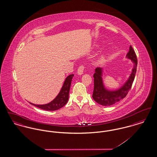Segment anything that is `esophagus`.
Listing matches in <instances>:
<instances>
[{"mask_svg": "<svg viewBox=\"0 0 157 157\" xmlns=\"http://www.w3.org/2000/svg\"><path fill=\"white\" fill-rule=\"evenodd\" d=\"M83 70H84V66L83 65H81L79 68L78 69V71H77V74L79 75H81L83 74Z\"/></svg>", "mask_w": 157, "mask_h": 157, "instance_id": "esophagus-1", "label": "esophagus"}]
</instances>
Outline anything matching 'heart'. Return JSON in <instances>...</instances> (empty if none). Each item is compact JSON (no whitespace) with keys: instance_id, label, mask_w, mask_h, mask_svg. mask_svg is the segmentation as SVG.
<instances>
[{"instance_id":"1","label":"heart","mask_w":157,"mask_h":157,"mask_svg":"<svg viewBox=\"0 0 157 157\" xmlns=\"http://www.w3.org/2000/svg\"><path fill=\"white\" fill-rule=\"evenodd\" d=\"M103 59H104V58H101V61H102Z\"/></svg>"}]
</instances>
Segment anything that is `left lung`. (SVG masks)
<instances>
[{
	"label": "left lung",
	"mask_w": 157,
	"mask_h": 157,
	"mask_svg": "<svg viewBox=\"0 0 157 157\" xmlns=\"http://www.w3.org/2000/svg\"><path fill=\"white\" fill-rule=\"evenodd\" d=\"M126 58L131 60L134 67L126 82L117 90H108L105 87L102 78L104 74V69L102 67H97L95 69V74H94V89L92 98L99 104L105 106H110L119 102L127 96L134 82L138 63L136 54L131 46L129 47Z\"/></svg>",
	"instance_id": "left-lung-1"
}]
</instances>
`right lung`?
<instances>
[{"label": "right lung", "mask_w": 157, "mask_h": 157, "mask_svg": "<svg viewBox=\"0 0 157 157\" xmlns=\"http://www.w3.org/2000/svg\"><path fill=\"white\" fill-rule=\"evenodd\" d=\"M74 76V74L67 76L64 81L59 94L51 102L43 105L34 104L31 102L29 103L37 108H39L46 111H56L62 108L63 106L67 104V102L71 82Z\"/></svg>", "instance_id": "obj_1"}]
</instances>
